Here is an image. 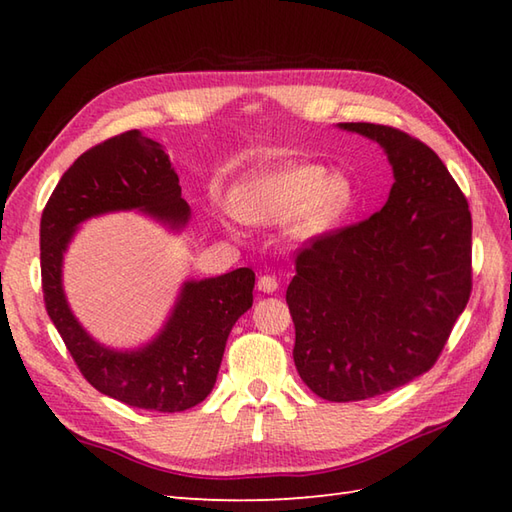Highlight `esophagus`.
<instances>
[{
    "mask_svg": "<svg viewBox=\"0 0 512 512\" xmlns=\"http://www.w3.org/2000/svg\"><path fill=\"white\" fill-rule=\"evenodd\" d=\"M279 288V281L275 275H262L257 281V290L262 292H275Z\"/></svg>",
    "mask_w": 512,
    "mask_h": 512,
    "instance_id": "obj_1",
    "label": "esophagus"
}]
</instances>
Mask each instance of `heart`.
Returning a JSON list of instances; mask_svg holds the SVG:
<instances>
[{
    "mask_svg": "<svg viewBox=\"0 0 512 512\" xmlns=\"http://www.w3.org/2000/svg\"><path fill=\"white\" fill-rule=\"evenodd\" d=\"M233 211L246 222L292 220L297 239H317L339 226L354 206V187L321 165H277L250 173L233 191Z\"/></svg>",
    "mask_w": 512,
    "mask_h": 512,
    "instance_id": "b5f03b06",
    "label": "heart"
}]
</instances>
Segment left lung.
<instances>
[{
  "label": "left lung",
  "mask_w": 512,
  "mask_h": 512,
  "mask_svg": "<svg viewBox=\"0 0 512 512\" xmlns=\"http://www.w3.org/2000/svg\"><path fill=\"white\" fill-rule=\"evenodd\" d=\"M341 127L376 140L396 182L378 213L299 250L286 301L301 380L325 400L352 402L436 365L471 297L473 222L422 140L387 125Z\"/></svg>",
  "instance_id": "obj_1"
}]
</instances>
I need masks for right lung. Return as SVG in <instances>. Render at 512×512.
Returning <instances> with one entry per match:
<instances>
[{
	"label": "right lung",
	"mask_w": 512,
	"mask_h": 512,
	"mask_svg": "<svg viewBox=\"0 0 512 512\" xmlns=\"http://www.w3.org/2000/svg\"><path fill=\"white\" fill-rule=\"evenodd\" d=\"M132 209L171 228H182L191 215L165 149L138 129L85 151L54 187L41 213L43 301L92 387L129 407L176 413L211 394L228 334L253 306L255 273L237 268L220 277L187 281L165 328L149 345L134 352L103 347L81 328L65 301L63 253L81 222Z\"/></svg>",
	"instance_id": "1"
}]
</instances>
